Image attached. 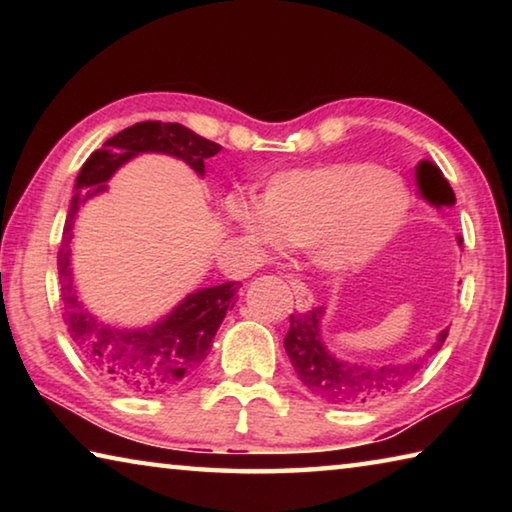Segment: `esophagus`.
<instances>
[{
    "mask_svg": "<svg viewBox=\"0 0 512 512\" xmlns=\"http://www.w3.org/2000/svg\"><path fill=\"white\" fill-rule=\"evenodd\" d=\"M289 284H291V291L293 296H296V309L298 311H309L314 307V296H311V291L307 289L305 282H300L298 277H289Z\"/></svg>",
    "mask_w": 512,
    "mask_h": 512,
    "instance_id": "esophagus-1",
    "label": "esophagus"
}]
</instances>
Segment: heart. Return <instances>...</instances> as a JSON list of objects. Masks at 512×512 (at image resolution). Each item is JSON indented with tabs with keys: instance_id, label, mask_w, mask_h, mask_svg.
Segmentation results:
<instances>
[{
	"instance_id": "obj_1",
	"label": "heart",
	"mask_w": 512,
	"mask_h": 512,
	"mask_svg": "<svg viewBox=\"0 0 512 512\" xmlns=\"http://www.w3.org/2000/svg\"><path fill=\"white\" fill-rule=\"evenodd\" d=\"M409 212V192L391 171L370 162H329L275 173L259 205L232 201L225 219L250 244L311 246L332 271L359 266L386 248Z\"/></svg>"
}]
</instances>
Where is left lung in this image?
<instances>
[{
	"instance_id": "8db88e82",
	"label": "left lung",
	"mask_w": 512,
	"mask_h": 512,
	"mask_svg": "<svg viewBox=\"0 0 512 512\" xmlns=\"http://www.w3.org/2000/svg\"><path fill=\"white\" fill-rule=\"evenodd\" d=\"M418 187L422 196L431 205L443 207L454 205V189L443 176L436 164L422 160L415 169ZM325 307H316L307 314H291L289 332L284 336V350H287L291 366L298 379L320 400L341 406H366L384 400L404 388L418 375L431 354H436L447 339V329L438 334V341L424 357L386 363V366H354V363L339 361L327 352L320 339V320H323Z\"/></svg>"
}]
</instances>
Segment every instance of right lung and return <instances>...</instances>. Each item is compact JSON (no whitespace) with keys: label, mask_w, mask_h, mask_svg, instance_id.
<instances>
[{"label":"right lung","mask_w":512,"mask_h":512,"mask_svg":"<svg viewBox=\"0 0 512 512\" xmlns=\"http://www.w3.org/2000/svg\"><path fill=\"white\" fill-rule=\"evenodd\" d=\"M221 151L205 137L189 131L183 124L140 121L94 151L76 176V194L69 205L58 250L60 300L63 320L76 352L106 384L126 395H158L183 386L194 377L212 350L216 329L228 309L235 307L239 282L189 293L167 318L144 329L112 327L92 316L76 296L72 268H69V244H72L74 216L90 196L106 189L121 164L140 153H164L185 160L196 173H205V160Z\"/></svg>","instance_id":"1"}]
</instances>
